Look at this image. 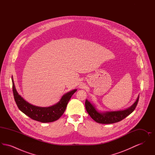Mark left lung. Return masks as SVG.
I'll use <instances>...</instances> for the list:
<instances>
[{
    "instance_id": "1",
    "label": "left lung",
    "mask_w": 155,
    "mask_h": 155,
    "mask_svg": "<svg viewBox=\"0 0 155 155\" xmlns=\"http://www.w3.org/2000/svg\"><path fill=\"white\" fill-rule=\"evenodd\" d=\"M139 101V96L137 101L129 108L124 110L113 111L106 112H99L95 106L87 99L85 101V108L89 116L94 120L101 124H112L121 121L135 110Z\"/></svg>"
}]
</instances>
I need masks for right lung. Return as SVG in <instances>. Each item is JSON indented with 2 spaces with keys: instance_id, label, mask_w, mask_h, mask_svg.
<instances>
[{
  "instance_id": "right-lung-1",
  "label": "right lung",
  "mask_w": 155,
  "mask_h": 155,
  "mask_svg": "<svg viewBox=\"0 0 155 155\" xmlns=\"http://www.w3.org/2000/svg\"><path fill=\"white\" fill-rule=\"evenodd\" d=\"M12 82L14 98L18 109L30 118L41 123H50L58 120L64 113L70 98L77 90L74 89L64 94L56 104L42 107L32 105L25 101L17 92L13 78Z\"/></svg>"
}]
</instances>
